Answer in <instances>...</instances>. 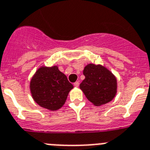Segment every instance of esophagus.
Masks as SVG:
<instances>
[{
  "mask_svg": "<svg viewBox=\"0 0 150 150\" xmlns=\"http://www.w3.org/2000/svg\"><path fill=\"white\" fill-rule=\"evenodd\" d=\"M74 86H76V87H78V86H80V83H79V82H75V83H74Z\"/></svg>",
  "mask_w": 150,
  "mask_h": 150,
  "instance_id": "esophagus-1",
  "label": "esophagus"
}]
</instances>
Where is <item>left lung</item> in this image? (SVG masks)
<instances>
[{"mask_svg": "<svg viewBox=\"0 0 150 150\" xmlns=\"http://www.w3.org/2000/svg\"><path fill=\"white\" fill-rule=\"evenodd\" d=\"M85 79L80 85L86 97L95 105L112 101L117 92V80L102 65L89 64L83 70Z\"/></svg>", "mask_w": 150, "mask_h": 150, "instance_id": "8db88e82", "label": "left lung"}]
</instances>
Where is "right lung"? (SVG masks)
Returning <instances> with one entry per match:
<instances>
[{
	"label": "right lung",
	"mask_w": 150,
	"mask_h": 150,
	"mask_svg": "<svg viewBox=\"0 0 150 150\" xmlns=\"http://www.w3.org/2000/svg\"><path fill=\"white\" fill-rule=\"evenodd\" d=\"M74 86L57 66L42 67L30 82L32 96L41 107L54 111L64 104Z\"/></svg>",
	"instance_id": "obj_1"
}]
</instances>
